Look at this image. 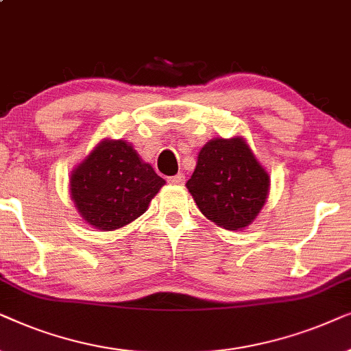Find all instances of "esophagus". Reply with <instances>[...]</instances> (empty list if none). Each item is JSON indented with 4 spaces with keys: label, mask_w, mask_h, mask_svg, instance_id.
<instances>
[{
    "label": "esophagus",
    "mask_w": 351,
    "mask_h": 351,
    "mask_svg": "<svg viewBox=\"0 0 351 351\" xmlns=\"http://www.w3.org/2000/svg\"><path fill=\"white\" fill-rule=\"evenodd\" d=\"M167 181H168V183H171V184H183L184 183V175H183V173H178V175L168 176Z\"/></svg>",
    "instance_id": "esophagus-1"
}]
</instances>
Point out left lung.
<instances>
[{
    "mask_svg": "<svg viewBox=\"0 0 351 351\" xmlns=\"http://www.w3.org/2000/svg\"><path fill=\"white\" fill-rule=\"evenodd\" d=\"M186 188L210 221L237 231L249 226L263 208L269 176L244 138H217L200 149Z\"/></svg>",
    "mask_w": 351,
    "mask_h": 351,
    "instance_id": "obj_1",
    "label": "left lung"
}]
</instances>
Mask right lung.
<instances>
[{"label": "right lung", "instance_id": "1", "mask_svg": "<svg viewBox=\"0 0 351 351\" xmlns=\"http://www.w3.org/2000/svg\"><path fill=\"white\" fill-rule=\"evenodd\" d=\"M163 184L132 144L104 139L70 175V197L88 224L114 231L141 217Z\"/></svg>", "mask_w": 351, "mask_h": 351}]
</instances>
